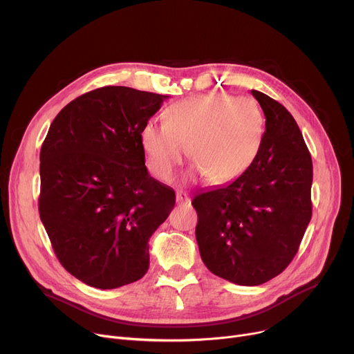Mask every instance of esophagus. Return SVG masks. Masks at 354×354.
Masks as SVG:
<instances>
[{
    "instance_id": "obj_1",
    "label": "esophagus",
    "mask_w": 354,
    "mask_h": 354,
    "mask_svg": "<svg viewBox=\"0 0 354 354\" xmlns=\"http://www.w3.org/2000/svg\"><path fill=\"white\" fill-rule=\"evenodd\" d=\"M176 203L178 205H188V203H191V198L185 192H176Z\"/></svg>"
}]
</instances>
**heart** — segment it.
<instances>
[{
  "mask_svg": "<svg viewBox=\"0 0 354 354\" xmlns=\"http://www.w3.org/2000/svg\"><path fill=\"white\" fill-rule=\"evenodd\" d=\"M264 116L255 100L211 93L180 100L165 111V124L146 122L139 133L147 169L172 180L187 149L195 174L227 182L243 174L255 158Z\"/></svg>",
  "mask_w": 354,
  "mask_h": 354,
  "instance_id": "1",
  "label": "heart"
}]
</instances>
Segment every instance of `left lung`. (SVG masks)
<instances>
[{
	"label": "left lung",
	"mask_w": 354,
	"mask_h": 354,
	"mask_svg": "<svg viewBox=\"0 0 354 354\" xmlns=\"http://www.w3.org/2000/svg\"><path fill=\"white\" fill-rule=\"evenodd\" d=\"M266 116L258 152L234 182L192 199L207 268L238 286H259L292 261L311 219L313 162L290 111L251 90Z\"/></svg>",
	"instance_id": "obj_1"
}]
</instances>
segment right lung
Segmentation results:
<instances>
[{
  "mask_svg": "<svg viewBox=\"0 0 354 354\" xmlns=\"http://www.w3.org/2000/svg\"><path fill=\"white\" fill-rule=\"evenodd\" d=\"M165 99L124 86L91 90L62 109L43 142L40 218L60 264L90 287L140 280L149 238L175 207L139 140Z\"/></svg>",
  "mask_w": 354,
  "mask_h": 354,
  "instance_id": "1",
  "label": "right lung"
}]
</instances>
